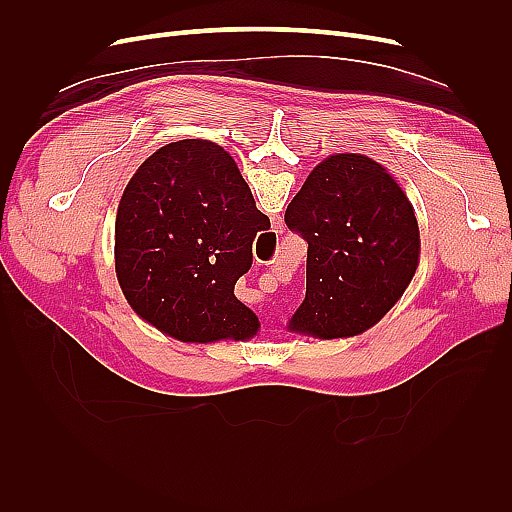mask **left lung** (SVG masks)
<instances>
[{"instance_id": "8db88e82", "label": "left lung", "mask_w": 512, "mask_h": 512, "mask_svg": "<svg viewBox=\"0 0 512 512\" xmlns=\"http://www.w3.org/2000/svg\"><path fill=\"white\" fill-rule=\"evenodd\" d=\"M307 241L305 301L290 331L322 339L359 335L389 312L418 265V224L408 196L371 158L320 162L284 215Z\"/></svg>"}]
</instances>
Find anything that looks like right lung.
<instances>
[{"label": "right lung", "instance_id": "1", "mask_svg": "<svg viewBox=\"0 0 512 512\" xmlns=\"http://www.w3.org/2000/svg\"><path fill=\"white\" fill-rule=\"evenodd\" d=\"M271 228L228 153L209 141L170 143L121 196L115 269L134 312L181 342L247 339L258 318L235 297L252 243Z\"/></svg>", "mask_w": 512, "mask_h": 512}]
</instances>
